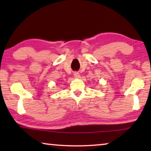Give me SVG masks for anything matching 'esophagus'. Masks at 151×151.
<instances>
[{
	"label": "esophagus",
	"mask_w": 151,
	"mask_h": 151,
	"mask_svg": "<svg viewBox=\"0 0 151 151\" xmlns=\"http://www.w3.org/2000/svg\"><path fill=\"white\" fill-rule=\"evenodd\" d=\"M73 76H74V78H79L80 77V73H78V72H74Z\"/></svg>",
	"instance_id": "obj_1"
}]
</instances>
